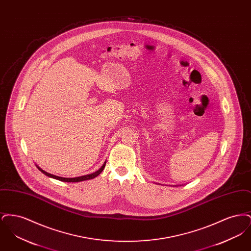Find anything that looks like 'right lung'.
<instances>
[{
  "mask_svg": "<svg viewBox=\"0 0 251 251\" xmlns=\"http://www.w3.org/2000/svg\"><path fill=\"white\" fill-rule=\"evenodd\" d=\"M105 164H106V161H105V163L101 166V167H100V169H98L97 171L93 172V173H91V174H87V175L80 176V177H75V178H64V177L55 176V175H52V174H50V173L46 172L45 170H43L42 168H40V167H38L36 164V167L38 168V170H39V171H41L43 174H45L46 176H48L50 178L58 179V180H61V181H66V182H79V181H83V180H87V179H94V178H96L98 175H100V174L102 172V170H103V169H104V167H105Z\"/></svg>",
  "mask_w": 251,
  "mask_h": 251,
  "instance_id": "add662e5",
  "label": "right lung"
}]
</instances>
